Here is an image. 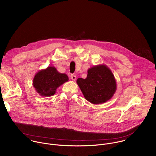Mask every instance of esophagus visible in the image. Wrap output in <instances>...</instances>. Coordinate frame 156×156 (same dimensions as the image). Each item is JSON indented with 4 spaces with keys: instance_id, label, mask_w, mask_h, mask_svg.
I'll return each mask as SVG.
<instances>
[{
    "instance_id": "esophagus-1",
    "label": "esophagus",
    "mask_w": 156,
    "mask_h": 156,
    "mask_svg": "<svg viewBox=\"0 0 156 156\" xmlns=\"http://www.w3.org/2000/svg\"><path fill=\"white\" fill-rule=\"evenodd\" d=\"M70 78H71V79H72V80H73V81H75L76 79V75H73V74H72V75H70Z\"/></svg>"
}]
</instances>
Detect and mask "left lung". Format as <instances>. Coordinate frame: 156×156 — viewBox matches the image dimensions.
<instances>
[{
  "label": "left lung",
  "instance_id": "left-lung-1",
  "mask_svg": "<svg viewBox=\"0 0 156 156\" xmlns=\"http://www.w3.org/2000/svg\"><path fill=\"white\" fill-rule=\"evenodd\" d=\"M76 83L84 98L93 104L105 103L113 97L117 90L114 75L104 64L89 69L86 78H79Z\"/></svg>",
  "mask_w": 156,
  "mask_h": 156
}]
</instances>
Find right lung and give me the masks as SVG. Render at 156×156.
Wrapping results in <instances>:
<instances>
[{"instance_id": "1", "label": "right lung", "mask_w": 156, "mask_h": 156, "mask_svg": "<svg viewBox=\"0 0 156 156\" xmlns=\"http://www.w3.org/2000/svg\"><path fill=\"white\" fill-rule=\"evenodd\" d=\"M68 81L69 77L66 74L59 73L54 66H48L35 75L33 85L40 96L49 97L54 95L57 89Z\"/></svg>"}]
</instances>
